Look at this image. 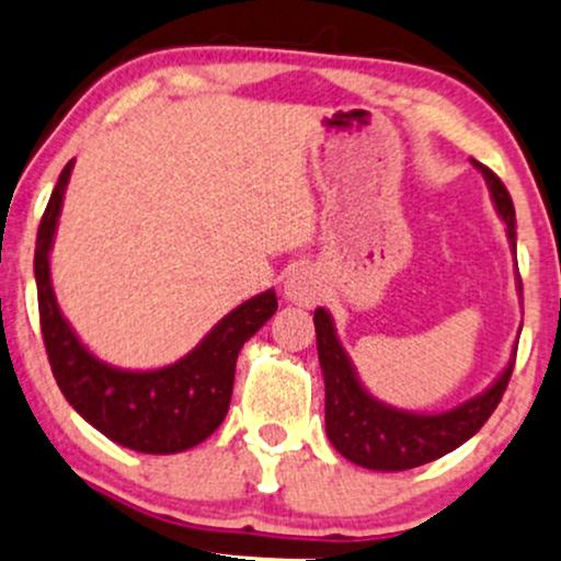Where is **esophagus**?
Returning a JSON list of instances; mask_svg holds the SVG:
<instances>
[{"mask_svg": "<svg viewBox=\"0 0 561 561\" xmlns=\"http://www.w3.org/2000/svg\"><path fill=\"white\" fill-rule=\"evenodd\" d=\"M321 295V282L313 268L298 266L287 274L285 298L295 306H313Z\"/></svg>", "mask_w": 561, "mask_h": 561, "instance_id": "34e87169", "label": "esophagus"}]
</instances>
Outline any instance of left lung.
Here are the masks:
<instances>
[{"mask_svg": "<svg viewBox=\"0 0 561 561\" xmlns=\"http://www.w3.org/2000/svg\"><path fill=\"white\" fill-rule=\"evenodd\" d=\"M472 165L485 179L495 210L506 224L508 244L517 255V218H514L512 197L491 169H485L478 160H472ZM519 295H523V282H519ZM313 324H317L319 364L327 392V437L347 461L375 469V472H403V469L422 467L467 443L499 405L512 377L514 356H517V345H514L506 369L480 396L440 414H424V411L420 414V411L382 403L364 388L356 366L334 332V321L327 308L313 311Z\"/></svg>", "mask_w": 561, "mask_h": 561, "instance_id": "obj_1", "label": "left lung"}]
</instances>
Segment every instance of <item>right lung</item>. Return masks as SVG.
I'll return each mask as SVG.
<instances>
[{
    "label": "right lung",
    "mask_w": 561,
    "mask_h": 561,
    "mask_svg": "<svg viewBox=\"0 0 561 561\" xmlns=\"http://www.w3.org/2000/svg\"><path fill=\"white\" fill-rule=\"evenodd\" d=\"M62 169L36 234L34 276L44 347L66 401L118 446L179 454L210 437L229 411L240 347L276 313V293L253 295L229 311L186 356L160 369H121L96 358L57 306L49 253L70 171Z\"/></svg>",
    "instance_id": "obj_1"
}]
</instances>
